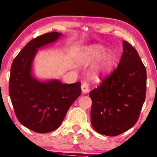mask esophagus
Segmentation results:
<instances>
[{
  "instance_id": "esophagus-1",
  "label": "esophagus",
  "mask_w": 157,
  "mask_h": 157,
  "mask_svg": "<svg viewBox=\"0 0 157 157\" xmlns=\"http://www.w3.org/2000/svg\"><path fill=\"white\" fill-rule=\"evenodd\" d=\"M81 89H82V93H87L89 91V84H88L86 82H82L81 85Z\"/></svg>"
}]
</instances>
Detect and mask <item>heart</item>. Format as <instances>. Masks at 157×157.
Here are the masks:
<instances>
[{"label": "heart", "mask_w": 157, "mask_h": 157, "mask_svg": "<svg viewBox=\"0 0 157 157\" xmlns=\"http://www.w3.org/2000/svg\"><path fill=\"white\" fill-rule=\"evenodd\" d=\"M105 51L106 48L100 44L86 48L80 56V62L82 64L88 65L98 59L93 67V74L98 75L103 73L111 68L115 60L113 53L107 52L104 53Z\"/></svg>", "instance_id": "obj_1"}]
</instances>
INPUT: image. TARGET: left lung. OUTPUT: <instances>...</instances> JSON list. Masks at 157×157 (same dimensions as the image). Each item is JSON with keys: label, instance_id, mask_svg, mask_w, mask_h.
<instances>
[{"label": "left lung", "instance_id": "1", "mask_svg": "<svg viewBox=\"0 0 157 157\" xmlns=\"http://www.w3.org/2000/svg\"><path fill=\"white\" fill-rule=\"evenodd\" d=\"M147 74L139 53L127 41L117 68L89 93L91 122L99 133L115 136L135 125L146 96Z\"/></svg>", "mask_w": 157, "mask_h": 157}]
</instances>
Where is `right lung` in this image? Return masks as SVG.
<instances>
[{
  "mask_svg": "<svg viewBox=\"0 0 157 157\" xmlns=\"http://www.w3.org/2000/svg\"><path fill=\"white\" fill-rule=\"evenodd\" d=\"M62 35L51 32L32 39L17 55L11 66L9 93L15 115L22 125L39 133L57 129L81 94L80 82H42L32 75L33 61L38 49L56 42Z\"/></svg>",
  "mask_w": 157,
  "mask_h": 157,
  "instance_id": "add662e5",
  "label": "right lung"
}]
</instances>
